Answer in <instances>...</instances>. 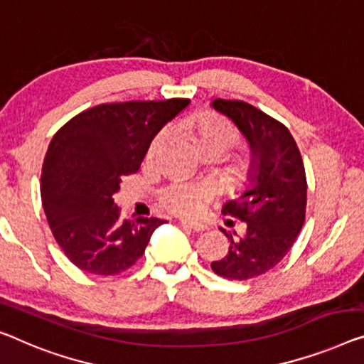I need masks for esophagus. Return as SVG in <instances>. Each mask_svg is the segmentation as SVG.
Returning a JSON list of instances; mask_svg holds the SVG:
<instances>
[{
  "mask_svg": "<svg viewBox=\"0 0 364 364\" xmlns=\"http://www.w3.org/2000/svg\"><path fill=\"white\" fill-rule=\"evenodd\" d=\"M181 225L188 227V229H191L194 232H203V230L208 229V225L199 224V222H191V220H181Z\"/></svg>",
  "mask_w": 364,
  "mask_h": 364,
  "instance_id": "esophagus-1",
  "label": "esophagus"
}]
</instances>
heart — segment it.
<instances>
[{
	"label": "heart",
	"mask_w": 364,
	"mask_h": 364,
	"mask_svg": "<svg viewBox=\"0 0 364 364\" xmlns=\"http://www.w3.org/2000/svg\"><path fill=\"white\" fill-rule=\"evenodd\" d=\"M181 127L191 137L193 142L198 145L199 150L222 149L225 151L237 140V134L230 124L225 122L222 117L215 116V114L191 117L184 121ZM170 129L165 127L155 135L149 149L150 156L156 155L165 147L168 140H170ZM213 194L214 189L209 184L173 183L161 193V203L175 214L196 215L204 209L205 203L213 198Z\"/></svg>",
	"instance_id": "b5f03b06"
}]
</instances>
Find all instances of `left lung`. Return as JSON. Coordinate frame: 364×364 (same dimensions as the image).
Wrapping results in <instances>:
<instances>
[{
  "label": "left lung",
  "instance_id": "left-lung-1",
  "mask_svg": "<svg viewBox=\"0 0 364 364\" xmlns=\"http://www.w3.org/2000/svg\"><path fill=\"white\" fill-rule=\"evenodd\" d=\"M210 106L235 124L252 151L245 189L222 209L245 222L247 232L234 238L222 230L229 252L210 268L245 281L274 268L296 242L306 219V170L294 137L279 121L243 101L214 100Z\"/></svg>",
  "mask_w": 364,
  "mask_h": 364
}]
</instances>
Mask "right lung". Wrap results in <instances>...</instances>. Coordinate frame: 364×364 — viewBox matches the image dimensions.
Listing matches in <instances>:
<instances>
[{"label":"right lung","mask_w":364,"mask_h":364,"mask_svg":"<svg viewBox=\"0 0 364 364\" xmlns=\"http://www.w3.org/2000/svg\"><path fill=\"white\" fill-rule=\"evenodd\" d=\"M189 100L109 102L80 112L53 135L41 196L53 237L75 267L111 276L142 257L165 220L121 219L112 194L140 168L151 140Z\"/></svg>","instance_id":"add662e5"}]
</instances>
